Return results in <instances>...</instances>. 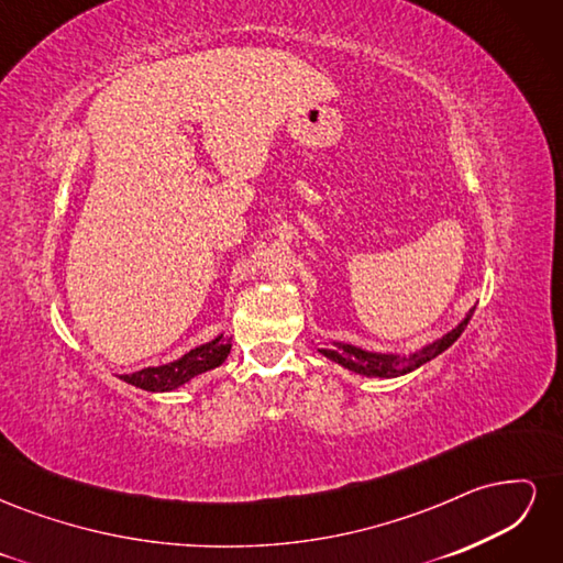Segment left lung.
Masks as SVG:
<instances>
[{"mask_svg":"<svg viewBox=\"0 0 563 563\" xmlns=\"http://www.w3.org/2000/svg\"><path fill=\"white\" fill-rule=\"evenodd\" d=\"M472 314H474V310H470L465 314V319L460 321L455 329H451L449 333H444L439 340H434V343L422 345L420 350L408 352V354L371 352V350L356 347V345H350V343H340V340H335L331 347H319V354H323L327 360L340 364L352 373H360V376H366V378H399V376H406V373L420 368L422 364L432 362L434 356H439L441 352L449 350L460 338V333L465 331Z\"/></svg>","mask_w":563,"mask_h":563,"instance_id":"obj_1","label":"left lung"}]
</instances>
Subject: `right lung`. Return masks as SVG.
Wrapping results in <instances>:
<instances>
[{
  "mask_svg": "<svg viewBox=\"0 0 563 563\" xmlns=\"http://www.w3.org/2000/svg\"><path fill=\"white\" fill-rule=\"evenodd\" d=\"M230 350H232L230 338L220 333L213 340H209V343L197 345L195 350L185 352L176 362H168L162 366H147L135 373H124V376H117V378L145 391H174L185 383H190L192 378L201 376V373L218 368L228 360Z\"/></svg>",
  "mask_w": 563,
  "mask_h": 563,
  "instance_id": "1",
  "label": "right lung"
}]
</instances>
